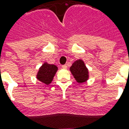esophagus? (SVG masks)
Masks as SVG:
<instances>
[{"instance_id": "1", "label": "esophagus", "mask_w": 129, "mask_h": 129, "mask_svg": "<svg viewBox=\"0 0 129 129\" xmlns=\"http://www.w3.org/2000/svg\"><path fill=\"white\" fill-rule=\"evenodd\" d=\"M63 69H67V66L66 65H63L62 66H61Z\"/></svg>"}]
</instances>
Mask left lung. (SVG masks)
I'll use <instances>...</instances> for the list:
<instances>
[{"label": "left lung", "mask_w": 129, "mask_h": 129, "mask_svg": "<svg viewBox=\"0 0 129 129\" xmlns=\"http://www.w3.org/2000/svg\"><path fill=\"white\" fill-rule=\"evenodd\" d=\"M70 70L78 83L86 82L88 79V70L82 59H78L74 61L70 67Z\"/></svg>", "instance_id": "obj_1"}]
</instances>
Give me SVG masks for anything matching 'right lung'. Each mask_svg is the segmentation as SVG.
I'll return each mask as SVG.
<instances>
[{
  "label": "right lung",
  "instance_id": "add662e5",
  "mask_svg": "<svg viewBox=\"0 0 129 129\" xmlns=\"http://www.w3.org/2000/svg\"><path fill=\"white\" fill-rule=\"evenodd\" d=\"M57 70L58 68L55 65L49 64L47 62L44 63L39 68L36 78L41 82L49 85L53 81Z\"/></svg>",
  "mask_w": 129,
  "mask_h": 129
}]
</instances>
